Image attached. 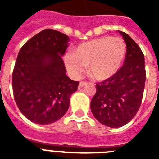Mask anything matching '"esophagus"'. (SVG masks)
<instances>
[{"label": "esophagus", "mask_w": 159, "mask_h": 159, "mask_svg": "<svg viewBox=\"0 0 159 159\" xmlns=\"http://www.w3.org/2000/svg\"><path fill=\"white\" fill-rule=\"evenodd\" d=\"M87 82H81L79 83V88H81V87H84L85 85L87 84Z\"/></svg>", "instance_id": "esophagus-1"}]
</instances>
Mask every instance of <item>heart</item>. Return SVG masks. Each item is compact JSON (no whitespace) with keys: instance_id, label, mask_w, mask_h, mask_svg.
<instances>
[{"instance_id":"obj_1","label":"heart","mask_w":159,"mask_h":159,"mask_svg":"<svg viewBox=\"0 0 159 159\" xmlns=\"http://www.w3.org/2000/svg\"><path fill=\"white\" fill-rule=\"evenodd\" d=\"M126 56V45L120 38L105 36L76 47L72 54L64 57L65 67L72 77H78L83 66L98 81L109 79L119 72Z\"/></svg>"}]
</instances>
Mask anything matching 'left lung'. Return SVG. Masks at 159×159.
Here are the masks:
<instances>
[{
  "instance_id": "obj_1",
  "label": "left lung",
  "mask_w": 159,
  "mask_h": 159,
  "mask_svg": "<svg viewBox=\"0 0 159 159\" xmlns=\"http://www.w3.org/2000/svg\"><path fill=\"white\" fill-rule=\"evenodd\" d=\"M126 43L124 65L115 76L97 83L91 110L100 123L119 128L129 123L137 113L143 98L146 80L144 56L139 45L122 31Z\"/></svg>"
}]
</instances>
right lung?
<instances>
[{
  "label": "right lung",
  "mask_w": 159,
  "mask_h": 159,
  "mask_svg": "<svg viewBox=\"0 0 159 159\" xmlns=\"http://www.w3.org/2000/svg\"><path fill=\"white\" fill-rule=\"evenodd\" d=\"M68 36L46 29L26 42L19 52L12 74L15 101L32 122L48 125L62 118L79 82L66 75L62 59Z\"/></svg>",
  "instance_id": "obj_1"
}]
</instances>
